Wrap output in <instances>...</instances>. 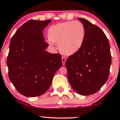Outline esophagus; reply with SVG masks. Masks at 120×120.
<instances>
[{"mask_svg":"<svg viewBox=\"0 0 120 120\" xmlns=\"http://www.w3.org/2000/svg\"><path fill=\"white\" fill-rule=\"evenodd\" d=\"M61 60H62V63H63V65H64L65 64V61H66L65 57H62Z\"/></svg>","mask_w":120,"mask_h":120,"instance_id":"1","label":"esophagus"}]
</instances>
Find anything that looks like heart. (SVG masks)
Here are the masks:
<instances>
[{
	"mask_svg": "<svg viewBox=\"0 0 120 120\" xmlns=\"http://www.w3.org/2000/svg\"><path fill=\"white\" fill-rule=\"evenodd\" d=\"M47 36L52 42L59 44V49L65 55H71L81 49L86 30L79 21H68L51 26L48 29ZM49 44L52 42H49Z\"/></svg>",
	"mask_w": 120,
	"mask_h": 120,
	"instance_id": "b5f03b06",
	"label": "heart"
}]
</instances>
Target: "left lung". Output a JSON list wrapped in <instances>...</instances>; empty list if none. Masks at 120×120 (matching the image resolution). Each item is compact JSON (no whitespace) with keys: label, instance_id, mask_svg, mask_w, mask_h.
I'll list each match as a JSON object with an SVG mask.
<instances>
[{"label":"left lung","instance_id":"8db88e82","mask_svg":"<svg viewBox=\"0 0 120 120\" xmlns=\"http://www.w3.org/2000/svg\"><path fill=\"white\" fill-rule=\"evenodd\" d=\"M86 30L81 49L69 56L65 65L68 78L79 94L96 93L109 79L111 64L110 46L103 31L86 19L79 18Z\"/></svg>","mask_w":120,"mask_h":120}]
</instances>
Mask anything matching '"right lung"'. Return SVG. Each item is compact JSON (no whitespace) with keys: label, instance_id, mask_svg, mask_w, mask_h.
Instances as JSON below:
<instances>
[{"label":"right lung","instance_id":"right-lung-1","mask_svg":"<svg viewBox=\"0 0 120 120\" xmlns=\"http://www.w3.org/2000/svg\"><path fill=\"white\" fill-rule=\"evenodd\" d=\"M51 20H30L11 37L7 64L8 76L21 94L40 96L48 90L56 71L62 66L61 55L45 51L43 30Z\"/></svg>","mask_w":120,"mask_h":120}]
</instances>
